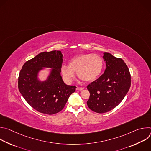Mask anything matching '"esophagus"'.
<instances>
[{
	"label": "esophagus",
	"mask_w": 151,
	"mask_h": 151,
	"mask_svg": "<svg viewBox=\"0 0 151 151\" xmlns=\"http://www.w3.org/2000/svg\"><path fill=\"white\" fill-rule=\"evenodd\" d=\"M83 89H84V88H83V87H77L76 88V90H79V91H81Z\"/></svg>",
	"instance_id": "1"
}]
</instances>
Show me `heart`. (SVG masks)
Returning <instances> with one entry per match:
<instances>
[{
    "label": "heart",
    "instance_id": "b5f03b06",
    "mask_svg": "<svg viewBox=\"0 0 151 151\" xmlns=\"http://www.w3.org/2000/svg\"><path fill=\"white\" fill-rule=\"evenodd\" d=\"M103 61L98 54L83 53L76 54L69 61V66L62 65L61 72L68 81H70L76 72L78 76L85 82H92L101 74Z\"/></svg>",
    "mask_w": 151,
    "mask_h": 151
}]
</instances>
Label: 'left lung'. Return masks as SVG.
Here are the masks:
<instances>
[{
  "label": "left lung",
  "instance_id": "1",
  "mask_svg": "<svg viewBox=\"0 0 151 151\" xmlns=\"http://www.w3.org/2000/svg\"><path fill=\"white\" fill-rule=\"evenodd\" d=\"M106 68L104 73L87 86L90 96L89 108L103 114L114 109L124 99L131 85L130 71L121 58L104 52Z\"/></svg>",
  "mask_w": 151,
  "mask_h": 151
}]
</instances>
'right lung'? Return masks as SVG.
<instances>
[{"instance_id":"right-lung-1","label":"right lung","mask_w":151,"mask_h":151,"mask_svg":"<svg viewBox=\"0 0 151 151\" xmlns=\"http://www.w3.org/2000/svg\"><path fill=\"white\" fill-rule=\"evenodd\" d=\"M63 54L60 51L39 53L23 66L18 77V90L28 104L37 111L53 115L61 111L76 87L66 85L60 75ZM51 68L45 81L39 72Z\"/></svg>"}]
</instances>
